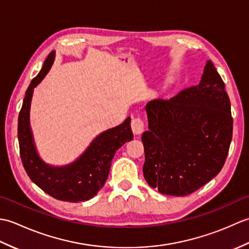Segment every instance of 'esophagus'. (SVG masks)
Instances as JSON below:
<instances>
[{
	"label": "esophagus",
	"mask_w": 249,
	"mask_h": 249,
	"mask_svg": "<svg viewBox=\"0 0 249 249\" xmlns=\"http://www.w3.org/2000/svg\"><path fill=\"white\" fill-rule=\"evenodd\" d=\"M131 129L135 135H141L145 129V125L143 121L139 118H135L131 121Z\"/></svg>",
	"instance_id": "34e87169"
}]
</instances>
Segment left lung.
<instances>
[{
  "label": "left lung",
  "mask_w": 249,
  "mask_h": 249,
  "mask_svg": "<svg viewBox=\"0 0 249 249\" xmlns=\"http://www.w3.org/2000/svg\"><path fill=\"white\" fill-rule=\"evenodd\" d=\"M143 176L152 188L187 196L217 176L228 155L233 120L225 83L210 60L198 86L145 106Z\"/></svg>",
  "instance_id": "left-lung-1"
}]
</instances>
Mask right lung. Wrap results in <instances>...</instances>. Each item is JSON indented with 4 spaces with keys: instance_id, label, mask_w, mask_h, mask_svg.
Returning a JSON list of instances; mask_svg holds the SVG:
<instances>
[{
    "instance_id": "right-lung-1",
    "label": "right lung",
    "mask_w": 249,
    "mask_h": 249,
    "mask_svg": "<svg viewBox=\"0 0 249 249\" xmlns=\"http://www.w3.org/2000/svg\"><path fill=\"white\" fill-rule=\"evenodd\" d=\"M54 57L55 52L52 51L25 92L18 118L21 160L32 182L51 197L68 202L87 201L96 196L104 187L115 152L126 142L133 140L130 118L128 116L122 124L95 137L86 151L68 165L53 166L44 161L34 142L30 124V109L34 88L49 72Z\"/></svg>"
}]
</instances>
